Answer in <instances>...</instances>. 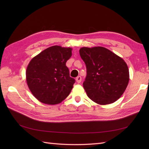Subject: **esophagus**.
<instances>
[{
  "label": "esophagus",
  "instance_id": "esophagus-1",
  "mask_svg": "<svg viewBox=\"0 0 149 149\" xmlns=\"http://www.w3.org/2000/svg\"><path fill=\"white\" fill-rule=\"evenodd\" d=\"M81 76H77V77H76V81H77V83H80L81 82Z\"/></svg>",
  "mask_w": 149,
  "mask_h": 149
}]
</instances>
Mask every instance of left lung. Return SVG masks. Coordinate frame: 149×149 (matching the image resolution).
Masks as SVG:
<instances>
[{
  "mask_svg": "<svg viewBox=\"0 0 149 149\" xmlns=\"http://www.w3.org/2000/svg\"><path fill=\"white\" fill-rule=\"evenodd\" d=\"M79 54L86 66L83 87L88 97L101 105L118 100L129 80L128 66L124 60L102 47H83Z\"/></svg>",
  "mask_w": 149,
  "mask_h": 149,
  "instance_id": "left-lung-1",
  "label": "left lung"
}]
</instances>
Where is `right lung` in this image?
Listing matches in <instances>:
<instances>
[{
    "label": "right lung",
    "mask_w": 149,
    "mask_h": 149,
    "mask_svg": "<svg viewBox=\"0 0 149 149\" xmlns=\"http://www.w3.org/2000/svg\"><path fill=\"white\" fill-rule=\"evenodd\" d=\"M72 49L54 45L44 50L29 62L27 83L31 93L41 102L54 105L65 100L75 83L70 77L66 63Z\"/></svg>",
    "instance_id": "add662e5"
}]
</instances>
